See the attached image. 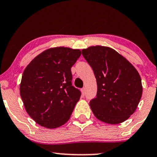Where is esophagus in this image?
Segmentation results:
<instances>
[{"label": "esophagus", "mask_w": 157, "mask_h": 157, "mask_svg": "<svg viewBox=\"0 0 157 157\" xmlns=\"http://www.w3.org/2000/svg\"><path fill=\"white\" fill-rule=\"evenodd\" d=\"M81 92H82V95H85V93H86V88H82V89H81Z\"/></svg>", "instance_id": "34e87169"}]
</instances>
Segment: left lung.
Listing matches in <instances>:
<instances>
[{
    "mask_svg": "<svg viewBox=\"0 0 157 157\" xmlns=\"http://www.w3.org/2000/svg\"><path fill=\"white\" fill-rule=\"evenodd\" d=\"M82 54L97 79V97L90 107L97 119L109 124L127 120L135 112L143 94L141 78L135 67L113 48L91 46Z\"/></svg>",
    "mask_w": 157,
    "mask_h": 157,
    "instance_id": "left-lung-1",
    "label": "left lung"
}]
</instances>
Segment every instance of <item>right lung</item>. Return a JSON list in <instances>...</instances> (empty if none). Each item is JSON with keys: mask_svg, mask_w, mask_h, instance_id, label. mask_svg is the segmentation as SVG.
<instances>
[{"mask_svg": "<svg viewBox=\"0 0 157 157\" xmlns=\"http://www.w3.org/2000/svg\"><path fill=\"white\" fill-rule=\"evenodd\" d=\"M80 55L79 49L51 48L36 56L25 69L20 96L26 112L40 126L55 129L70 118L81 95L71 86V68Z\"/></svg>", "mask_w": 157, "mask_h": 157, "instance_id": "right-lung-1", "label": "right lung"}]
</instances>
